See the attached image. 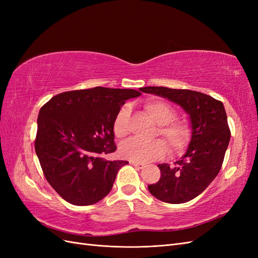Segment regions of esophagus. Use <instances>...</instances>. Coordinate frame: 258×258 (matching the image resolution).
<instances>
[{"instance_id": "obj_1", "label": "esophagus", "mask_w": 258, "mask_h": 258, "mask_svg": "<svg viewBox=\"0 0 258 258\" xmlns=\"http://www.w3.org/2000/svg\"><path fill=\"white\" fill-rule=\"evenodd\" d=\"M130 165L135 166V167H136V168H138V169H143V168L145 167L144 163H141V162H136V161H130Z\"/></svg>"}]
</instances>
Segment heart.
Masks as SVG:
<instances>
[{"instance_id":"b5f03b06","label":"heart","mask_w":258,"mask_h":258,"mask_svg":"<svg viewBox=\"0 0 258 258\" xmlns=\"http://www.w3.org/2000/svg\"><path fill=\"white\" fill-rule=\"evenodd\" d=\"M144 111L159 124L158 134L166 139L171 154L178 155L186 150L190 141L191 132L186 123L173 121L176 112L169 103L162 100H151L144 104ZM130 107L122 106L116 114L113 121V132L116 138L128 135V121ZM119 153L123 158L136 162H148L159 159L167 153V144L160 139L142 141L140 139H129L119 146Z\"/></svg>"}]
</instances>
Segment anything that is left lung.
<instances>
[{
  "instance_id": "8db88e82",
  "label": "left lung",
  "mask_w": 258,
  "mask_h": 258,
  "mask_svg": "<svg viewBox=\"0 0 258 258\" xmlns=\"http://www.w3.org/2000/svg\"><path fill=\"white\" fill-rule=\"evenodd\" d=\"M140 90L166 98L181 106L189 117L191 137L188 147L174 166L159 163L161 176L148 185L155 198L168 204H184L204 191L216 177L227 150L230 130L221 101L202 92L167 87Z\"/></svg>"
}]
</instances>
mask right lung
<instances>
[{"mask_svg":"<svg viewBox=\"0 0 258 258\" xmlns=\"http://www.w3.org/2000/svg\"><path fill=\"white\" fill-rule=\"evenodd\" d=\"M135 89L95 87L59 93L38 113L35 152L52 188L75 206L97 204L111 191L124 160L116 151L113 121Z\"/></svg>","mask_w":258,"mask_h":258,"instance_id":"add662e5","label":"right lung"}]
</instances>
